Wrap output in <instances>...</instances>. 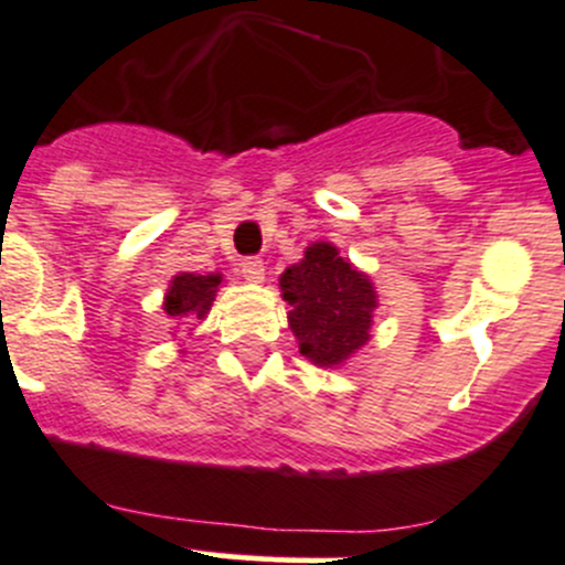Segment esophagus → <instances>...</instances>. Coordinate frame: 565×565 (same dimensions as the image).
<instances>
[{
    "mask_svg": "<svg viewBox=\"0 0 565 565\" xmlns=\"http://www.w3.org/2000/svg\"><path fill=\"white\" fill-rule=\"evenodd\" d=\"M241 273L246 281L262 284L265 281V262H262L259 256H248V259L241 262Z\"/></svg>",
    "mask_w": 565,
    "mask_h": 565,
    "instance_id": "1",
    "label": "esophagus"
}]
</instances>
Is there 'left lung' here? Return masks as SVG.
<instances>
[{
	"mask_svg": "<svg viewBox=\"0 0 565 565\" xmlns=\"http://www.w3.org/2000/svg\"><path fill=\"white\" fill-rule=\"evenodd\" d=\"M281 295L300 355L317 366H341L369 341L377 292L330 243H311L298 265L281 273Z\"/></svg>",
	"mask_w": 565,
	"mask_h": 565,
	"instance_id": "left-lung-1",
	"label": "left lung"
}]
</instances>
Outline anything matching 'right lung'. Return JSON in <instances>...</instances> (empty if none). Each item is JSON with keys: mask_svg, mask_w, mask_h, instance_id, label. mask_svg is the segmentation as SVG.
I'll use <instances>...</instances> for the list:
<instances>
[{"mask_svg": "<svg viewBox=\"0 0 565 565\" xmlns=\"http://www.w3.org/2000/svg\"><path fill=\"white\" fill-rule=\"evenodd\" d=\"M221 287V273H210V276H196V273H180L172 278L163 298V311L174 319L177 324H193L196 319L207 317L210 306H213L215 292Z\"/></svg>", "mask_w": 565, "mask_h": 565, "instance_id": "add662e5", "label": "right lung"}]
</instances>
